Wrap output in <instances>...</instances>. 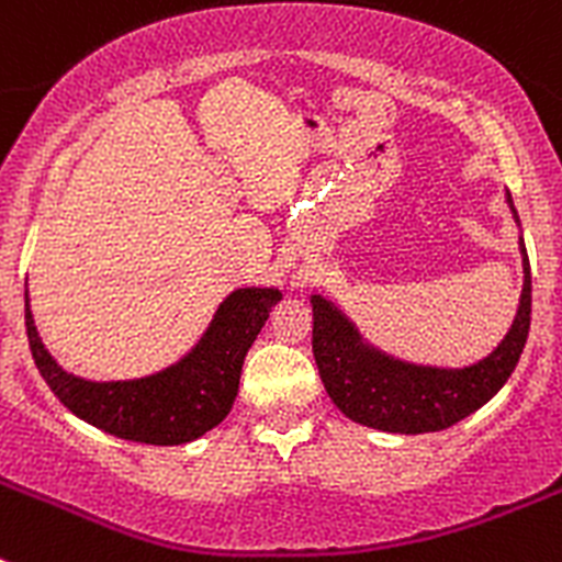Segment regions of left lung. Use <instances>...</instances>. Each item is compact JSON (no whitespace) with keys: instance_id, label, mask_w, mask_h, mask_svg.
I'll list each match as a JSON object with an SVG mask.
<instances>
[{"instance_id":"left-lung-1","label":"left lung","mask_w":562,"mask_h":562,"mask_svg":"<svg viewBox=\"0 0 562 562\" xmlns=\"http://www.w3.org/2000/svg\"><path fill=\"white\" fill-rule=\"evenodd\" d=\"M519 244L525 255V288L514 326L494 353L464 370L417 368L384 357L364 346L340 310L313 296V353L335 406L353 423L379 431L428 434L456 426L492 401L514 373L530 335V260L525 241Z\"/></svg>"}]
</instances>
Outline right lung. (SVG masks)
I'll return each mask as SVG.
<instances>
[{"label": "right lung", "mask_w": 562, "mask_h": 562, "mask_svg": "<svg viewBox=\"0 0 562 562\" xmlns=\"http://www.w3.org/2000/svg\"><path fill=\"white\" fill-rule=\"evenodd\" d=\"M280 296L274 288H241L222 302L203 340L181 362L148 379L103 384L76 379L54 362L37 337L30 296H24V321L37 370L76 417L131 442L183 445L227 417L244 357Z\"/></svg>", "instance_id": "obj_1"}]
</instances>
